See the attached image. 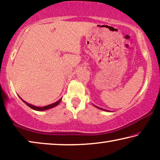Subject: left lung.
I'll return each instance as SVG.
<instances>
[{"mask_svg": "<svg viewBox=\"0 0 160 160\" xmlns=\"http://www.w3.org/2000/svg\"><path fill=\"white\" fill-rule=\"evenodd\" d=\"M96 107H98V106H96ZM100 109H102V110H104V109H102V108H100Z\"/></svg>", "mask_w": 160, "mask_h": 160, "instance_id": "8db88e82", "label": "left lung"}]
</instances>
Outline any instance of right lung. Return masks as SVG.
Listing matches in <instances>:
<instances>
[{
	"mask_svg": "<svg viewBox=\"0 0 160 160\" xmlns=\"http://www.w3.org/2000/svg\"><path fill=\"white\" fill-rule=\"evenodd\" d=\"M61 100H62V99H60V100H58V101L54 102V103H52V104H50V105H49V106H43V107H37V106H32V105H30V104L28 103V102H25V100H22V101H23L24 102H25V103L26 105H28V106H29L30 108H31L32 109H33V110H36V111H44V110H47V109L52 108H53V107H54V106H58V105L60 102Z\"/></svg>",
	"mask_w": 160,
	"mask_h": 160,
	"instance_id": "add662e5",
	"label": "right lung"
}]
</instances>
